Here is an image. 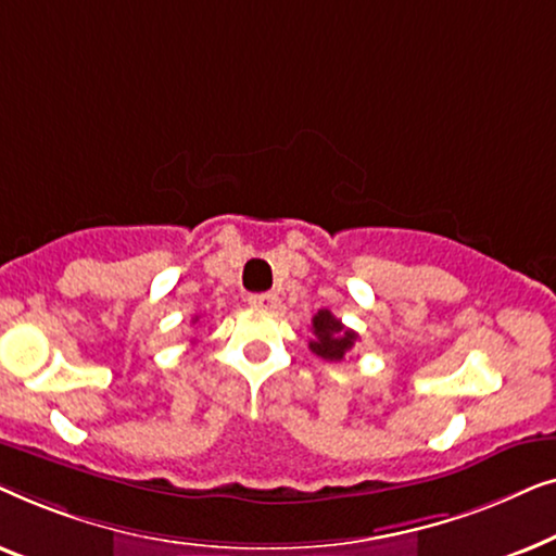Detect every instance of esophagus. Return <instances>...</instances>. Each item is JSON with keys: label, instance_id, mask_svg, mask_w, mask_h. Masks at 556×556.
Here are the masks:
<instances>
[{"label": "esophagus", "instance_id": "34e87169", "mask_svg": "<svg viewBox=\"0 0 556 556\" xmlns=\"http://www.w3.org/2000/svg\"><path fill=\"white\" fill-rule=\"evenodd\" d=\"M248 303H250V306H253V308L276 311V308H278V303H280V299H278L276 293H255V295H250Z\"/></svg>", "mask_w": 556, "mask_h": 556}]
</instances>
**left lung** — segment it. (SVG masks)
Masks as SVG:
<instances>
[{"mask_svg": "<svg viewBox=\"0 0 556 556\" xmlns=\"http://www.w3.org/2000/svg\"><path fill=\"white\" fill-rule=\"evenodd\" d=\"M311 331H314V339L308 341V349L326 362L344 359L346 352H352L356 339H359V333L346 329L329 308H321L311 318Z\"/></svg>", "mask_w": 556, "mask_h": 556, "instance_id": "obj_1", "label": "left lung"}]
</instances>
